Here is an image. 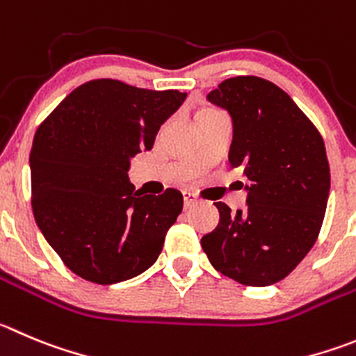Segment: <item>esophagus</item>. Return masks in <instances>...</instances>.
I'll list each match as a JSON object with an SVG mask.
<instances>
[{"label":"esophagus","instance_id":"34e87169","mask_svg":"<svg viewBox=\"0 0 356 356\" xmlns=\"http://www.w3.org/2000/svg\"><path fill=\"white\" fill-rule=\"evenodd\" d=\"M182 195H184V207H186V209L193 207V205L198 202L197 195L191 193V191H184V193H182Z\"/></svg>","mask_w":356,"mask_h":356}]
</instances>
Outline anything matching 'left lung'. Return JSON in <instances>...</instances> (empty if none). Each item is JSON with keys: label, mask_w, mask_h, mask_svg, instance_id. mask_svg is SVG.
<instances>
[{"label": "left lung", "mask_w": 356, "mask_h": 356, "mask_svg": "<svg viewBox=\"0 0 356 356\" xmlns=\"http://www.w3.org/2000/svg\"><path fill=\"white\" fill-rule=\"evenodd\" d=\"M230 114L232 168L245 177L248 209L216 202L219 225L202 248L218 272L248 286L286 277L320 234L330 191L327 151L318 129L281 88L234 77L207 95Z\"/></svg>", "instance_id": "obj_1"}]
</instances>
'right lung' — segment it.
<instances>
[{
	"label": "right lung",
	"mask_w": 356,
	"mask_h": 356,
	"mask_svg": "<svg viewBox=\"0 0 356 356\" xmlns=\"http://www.w3.org/2000/svg\"><path fill=\"white\" fill-rule=\"evenodd\" d=\"M186 92L98 79L70 92L36 129L31 205L45 241L86 281L114 284L147 270L182 211V195H142L129 161L151 151Z\"/></svg>",
	"instance_id": "add662e5"
}]
</instances>
